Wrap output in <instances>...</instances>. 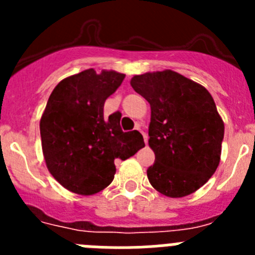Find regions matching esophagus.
<instances>
[{
  "label": "esophagus",
  "instance_id": "esophagus-1",
  "mask_svg": "<svg viewBox=\"0 0 255 255\" xmlns=\"http://www.w3.org/2000/svg\"><path fill=\"white\" fill-rule=\"evenodd\" d=\"M135 129L136 130H139V131L141 132V134H143V138H144V141H145V144H147V140H148V136H147V132L144 131L143 129H141L140 128V124H136V126H135Z\"/></svg>",
  "mask_w": 255,
  "mask_h": 255
}]
</instances>
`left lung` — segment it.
Wrapping results in <instances>:
<instances>
[{
  "instance_id": "obj_1",
  "label": "left lung",
  "mask_w": 255,
  "mask_h": 255,
  "mask_svg": "<svg viewBox=\"0 0 255 255\" xmlns=\"http://www.w3.org/2000/svg\"><path fill=\"white\" fill-rule=\"evenodd\" d=\"M150 105L149 147L155 154L147 170L155 190L181 198L203 186L220 163L225 126L206 88L164 70L130 82Z\"/></svg>"
}]
</instances>
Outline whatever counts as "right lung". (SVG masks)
<instances>
[{
    "mask_svg": "<svg viewBox=\"0 0 255 255\" xmlns=\"http://www.w3.org/2000/svg\"><path fill=\"white\" fill-rule=\"evenodd\" d=\"M124 78L89 69L64 79L49 96L39 125L42 149L49 172L67 190H103L115 177V159L125 161L144 145L139 131H123L120 116L103 115Z\"/></svg>",
    "mask_w": 255,
    "mask_h": 255,
    "instance_id": "right-lung-1",
    "label": "right lung"
}]
</instances>
